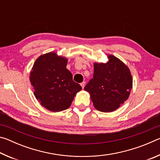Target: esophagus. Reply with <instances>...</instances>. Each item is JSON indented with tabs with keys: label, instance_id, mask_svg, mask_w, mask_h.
Segmentation results:
<instances>
[{
	"label": "esophagus",
	"instance_id": "esophagus-1",
	"mask_svg": "<svg viewBox=\"0 0 160 160\" xmlns=\"http://www.w3.org/2000/svg\"><path fill=\"white\" fill-rule=\"evenodd\" d=\"M85 82H82V83H80V85H81V87H82V89L84 88V87H85Z\"/></svg>",
	"mask_w": 160,
	"mask_h": 160
}]
</instances>
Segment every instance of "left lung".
<instances>
[{
  "label": "left lung",
  "mask_w": 160,
  "mask_h": 160,
  "mask_svg": "<svg viewBox=\"0 0 160 160\" xmlns=\"http://www.w3.org/2000/svg\"><path fill=\"white\" fill-rule=\"evenodd\" d=\"M106 63H94V75L84 90L90 94L97 110L112 112L120 107L130 96L132 78L129 68L112 54Z\"/></svg>",
  "instance_id": "obj_1"
}]
</instances>
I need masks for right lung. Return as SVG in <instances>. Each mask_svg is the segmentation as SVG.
Returning a JSON list of instances; mask_svg holds the SVG:
<instances>
[{
    "label": "right lung",
    "instance_id": "1",
    "mask_svg": "<svg viewBox=\"0 0 160 160\" xmlns=\"http://www.w3.org/2000/svg\"><path fill=\"white\" fill-rule=\"evenodd\" d=\"M67 63L66 57L51 51L39 56L31 70L29 80L34 96L42 106L51 112L68 109L76 94L82 90L72 80Z\"/></svg>",
    "mask_w": 160,
    "mask_h": 160
}]
</instances>
